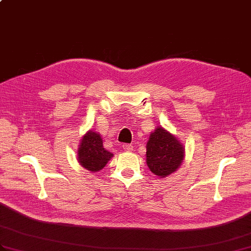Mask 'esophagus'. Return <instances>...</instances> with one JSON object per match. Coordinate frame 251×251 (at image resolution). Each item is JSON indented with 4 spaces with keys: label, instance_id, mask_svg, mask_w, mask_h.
I'll list each match as a JSON object with an SVG mask.
<instances>
[{
    "label": "esophagus",
    "instance_id": "obj_1",
    "mask_svg": "<svg viewBox=\"0 0 251 251\" xmlns=\"http://www.w3.org/2000/svg\"><path fill=\"white\" fill-rule=\"evenodd\" d=\"M122 147H124V150H125V151H127V152L133 151V149H134V146L129 145V144H125V145H122Z\"/></svg>",
    "mask_w": 251,
    "mask_h": 251
}]
</instances>
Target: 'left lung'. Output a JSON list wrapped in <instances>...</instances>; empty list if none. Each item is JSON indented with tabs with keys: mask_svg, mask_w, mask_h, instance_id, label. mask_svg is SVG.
<instances>
[{
	"mask_svg": "<svg viewBox=\"0 0 251 251\" xmlns=\"http://www.w3.org/2000/svg\"><path fill=\"white\" fill-rule=\"evenodd\" d=\"M146 155L152 174L165 178L180 167L184 160V147L173 134L157 126L150 134Z\"/></svg>",
	"mask_w": 251,
	"mask_h": 251,
	"instance_id": "obj_1",
	"label": "left lung"
}]
</instances>
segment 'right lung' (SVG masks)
<instances>
[{
	"mask_svg": "<svg viewBox=\"0 0 251 251\" xmlns=\"http://www.w3.org/2000/svg\"><path fill=\"white\" fill-rule=\"evenodd\" d=\"M113 153L105 150L99 133L88 131L82 137L77 150V161L89 172L97 173L105 166Z\"/></svg>",
	"mask_w": 251,
	"mask_h": 251,
	"instance_id": "obj_1",
	"label": "right lung"
}]
</instances>
